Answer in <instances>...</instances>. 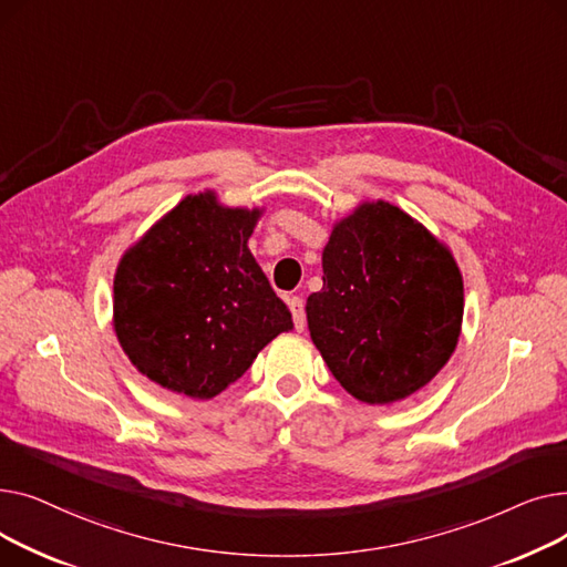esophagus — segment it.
Masks as SVG:
<instances>
[{
    "mask_svg": "<svg viewBox=\"0 0 567 567\" xmlns=\"http://www.w3.org/2000/svg\"><path fill=\"white\" fill-rule=\"evenodd\" d=\"M287 306H289V310H291L296 331H303V329H306V306H303V299H301V296H289Z\"/></svg>",
    "mask_w": 567,
    "mask_h": 567,
    "instance_id": "1",
    "label": "esophagus"
}]
</instances>
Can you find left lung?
Here are the masks:
<instances>
[{"instance_id": "1", "label": "left lung", "mask_w": 567, "mask_h": 567, "mask_svg": "<svg viewBox=\"0 0 567 567\" xmlns=\"http://www.w3.org/2000/svg\"><path fill=\"white\" fill-rule=\"evenodd\" d=\"M321 266L308 329L344 391L391 404L449 363L464 287L453 255L421 223L389 202L363 204L336 225Z\"/></svg>"}]
</instances>
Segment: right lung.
I'll return each instance as SVG.
<instances>
[{
	"label": "right lung",
	"instance_id": "obj_1",
	"mask_svg": "<svg viewBox=\"0 0 567 567\" xmlns=\"http://www.w3.org/2000/svg\"><path fill=\"white\" fill-rule=\"evenodd\" d=\"M257 216L212 193L190 195L118 264L116 338L163 389L216 398L293 326L248 250Z\"/></svg>",
	"mask_w": 567,
	"mask_h": 567
}]
</instances>
